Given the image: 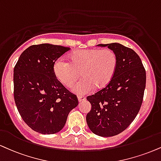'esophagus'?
<instances>
[{
	"label": "esophagus",
	"instance_id": "obj_1",
	"mask_svg": "<svg viewBox=\"0 0 161 161\" xmlns=\"http://www.w3.org/2000/svg\"><path fill=\"white\" fill-rule=\"evenodd\" d=\"M86 97H83V96H78V100L79 102H82L83 100H86Z\"/></svg>",
	"mask_w": 161,
	"mask_h": 161
}]
</instances>
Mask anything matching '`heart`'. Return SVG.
<instances>
[{
	"label": "heart",
	"mask_w": 161,
	"mask_h": 161,
	"mask_svg": "<svg viewBox=\"0 0 161 161\" xmlns=\"http://www.w3.org/2000/svg\"><path fill=\"white\" fill-rule=\"evenodd\" d=\"M118 66L115 53L109 49H80L69 55V63L58 59L53 66L58 80L66 87L73 86L80 77L83 79L73 88L75 93L86 94L105 88L111 82Z\"/></svg>",
	"instance_id": "1"
}]
</instances>
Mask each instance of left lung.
<instances>
[{
    "label": "left lung",
    "instance_id": "left-lung-1",
    "mask_svg": "<svg viewBox=\"0 0 161 161\" xmlns=\"http://www.w3.org/2000/svg\"><path fill=\"white\" fill-rule=\"evenodd\" d=\"M115 53L118 66L107 86L87 100L92 109L86 121L94 134L113 136L123 132L133 122L142 105L146 74L139 56L133 49L118 43L99 44Z\"/></svg>",
    "mask_w": 161,
    "mask_h": 161
}]
</instances>
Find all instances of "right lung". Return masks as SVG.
Returning <instances> with one entry per match:
<instances>
[{
  "label": "right lung",
  "instance_id": "1",
  "mask_svg": "<svg viewBox=\"0 0 161 161\" xmlns=\"http://www.w3.org/2000/svg\"><path fill=\"white\" fill-rule=\"evenodd\" d=\"M70 49L42 43L21 54L14 67V99L22 119L32 130L54 134L64 127L78 99L56 79L55 62Z\"/></svg>",
  "mask_w": 161,
  "mask_h": 161
}]
</instances>
